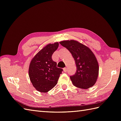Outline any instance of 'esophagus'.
<instances>
[{"mask_svg":"<svg viewBox=\"0 0 121 121\" xmlns=\"http://www.w3.org/2000/svg\"><path fill=\"white\" fill-rule=\"evenodd\" d=\"M63 70H64V71L65 72H66L67 71V68H64L63 69Z\"/></svg>","mask_w":121,"mask_h":121,"instance_id":"34e87169","label":"esophagus"}]
</instances>
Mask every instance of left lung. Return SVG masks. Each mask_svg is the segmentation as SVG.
I'll return each mask as SVG.
<instances>
[{"instance_id": "1", "label": "left lung", "mask_w": 121, "mask_h": 121, "mask_svg": "<svg viewBox=\"0 0 121 121\" xmlns=\"http://www.w3.org/2000/svg\"><path fill=\"white\" fill-rule=\"evenodd\" d=\"M60 43L68 50L75 60L76 71L70 77L72 84L86 89L94 86L99 76V66L93 52L77 40H63Z\"/></svg>"}]
</instances>
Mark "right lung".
<instances>
[{"instance_id":"1","label":"right lung","mask_w":121,"mask_h":121,"mask_svg":"<svg viewBox=\"0 0 121 121\" xmlns=\"http://www.w3.org/2000/svg\"><path fill=\"white\" fill-rule=\"evenodd\" d=\"M58 42L44 46L32 58L29 68V76L35 89L45 93L57 84L63 69L56 67L52 55L58 48Z\"/></svg>"}]
</instances>
